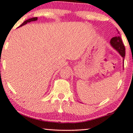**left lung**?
<instances>
[{
    "instance_id": "obj_1",
    "label": "left lung",
    "mask_w": 133,
    "mask_h": 133,
    "mask_svg": "<svg viewBox=\"0 0 133 133\" xmlns=\"http://www.w3.org/2000/svg\"><path fill=\"white\" fill-rule=\"evenodd\" d=\"M110 44L115 50H117L118 51V53H120V55L123 58V59L125 58V47L124 46L122 38L120 36L114 37L112 38V39L110 40Z\"/></svg>"
}]
</instances>
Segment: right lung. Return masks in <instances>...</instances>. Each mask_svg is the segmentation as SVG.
<instances>
[{"instance_id": "right-lung-1", "label": "right lung", "mask_w": 133, "mask_h": 133, "mask_svg": "<svg viewBox=\"0 0 133 133\" xmlns=\"http://www.w3.org/2000/svg\"><path fill=\"white\" fill-rule=\"evenodd\" d=\"M36 20H37V17H35V18H30V19H28V20H26V21L23 22L22 24L20 25L19 27H21L22 26H23V25L27 24L28 23H29V22H31V21H36Z\"/></svg>"}]
</instances>
